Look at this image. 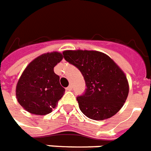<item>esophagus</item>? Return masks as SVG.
Listing matches in <instances>:
<instances>
[{"instance_id":"obj_1","label":"esophagus","mask_w":151,"mask_h":151,"mask_svg":"<svg viewBox=\"0 0 151 151\" xmlns=\"http://www.w3.org/2000/svg\"><path fill=\"white\" fill-rule=\"evenodd\" d=\"M72 90V86L70 85L69 86H68V87L66 88V90H68V91H71V90Z\"/></svg>"}]
</instances>
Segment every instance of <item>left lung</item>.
<instances>
[{
    "mask_svg": "<svg viewBox=\"0 0 151 151\" xmlns=\"http://www.w3.org/2000/svg\"><path fill=\"white\" fill-rule=\"evenodd\" d=\"M64 58L79 68L85 79V93L77 97L79 109L93 120L116 114L127 99L129 86L121 68L104 53L96 50H65Z\"/></svg>",
    "mask_w": 151,
    "mask_h": 151,
    "instance_id": "1",
    "label": "left lung"
}]
</instances>
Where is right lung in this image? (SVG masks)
<instances>
[{"mask_svg":"<svg viewBox=\"0 0 151 151\" xmlns=\"http://www.w3.org/2000/svg\"><path fill=\"white\" fill-rule=\"evenodd\" d=\"M64 55L58 51L40 55L30 62L17 83L15 94L19 104L31 114L45 115L65 93L60 78L54 72Z\"/></svg>","mask_w":151,"mask_h":151,"instance_id":"right-lung-1","label":"right lung"}]
</instances>
